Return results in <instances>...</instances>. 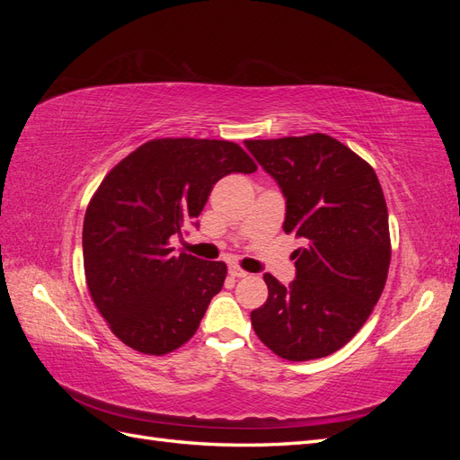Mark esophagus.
I'll use <instances>...</instances> for the list:
<instances>
[{"label": "esophagus", "mask_w": 460, "mask_h": 460, "mask_svg": "<svg viewBox=\"0 0 460 460\" xmlns=\"http://www.w3.org/2000/svg\"><path fill=\"white\" fill-rule=\"evenodd\" d=\"M228 272L234 276V278H245L249 272L247 270H243L242 267H238V264H230V269H228Z\"/></svg>", "instance_id": "34e87169"}]
</instances>
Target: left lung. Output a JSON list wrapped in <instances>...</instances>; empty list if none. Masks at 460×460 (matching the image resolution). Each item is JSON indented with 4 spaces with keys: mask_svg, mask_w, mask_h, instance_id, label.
Instances as JSON below:
<instances>
[{
    "mask_svg": "<svg viewBox=\"0 0 460 460\" xmlns=\"http://www.w3.org/2000/svg\"><path fill=\"white\" fill-rule=\"evenodd\" d=\"M286 196L284 230L303 238L289 288L264 274L259 340L288 360L328 357L378 303L392 261L387 205L372 166L328 134L245 140Z\"/></svg>",
    "mask_w": 460,
    "mask_h": 460,
    "instance_id": "1",
    "label": "left lung"
}]
</instances>
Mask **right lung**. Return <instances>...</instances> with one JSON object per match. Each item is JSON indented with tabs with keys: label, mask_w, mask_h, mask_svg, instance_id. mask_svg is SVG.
<instances>
[{
	"label": "right lung",
	"mask_w": 460,
	"mask_h": 460,
	"mask_svg": "<svg viewBox=\"0 0 460 460\" xmlns=\"http://www.w3.org/2000/svg\"><path fill=\"white\" fill-rule=\"evenodd\" d=\"M257 164L234 142L157 137L117 163L92 196L82 249L92 301L109 330L144 355H166L198 332L226 262L174 253L213 186Z\"/></svg>",
	"instance_id": "add662e5"
}]
</instances>
